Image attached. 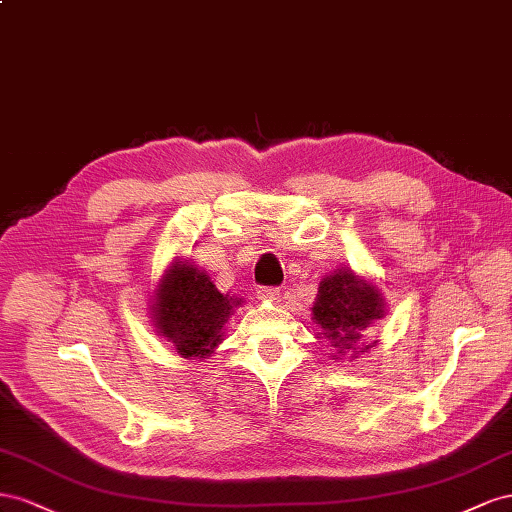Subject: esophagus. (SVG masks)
<instances>
[{"label": "esophagus", "mask_w": 512, "mask_h": 512, "mask_svg": "<svg viewBox=\"0 0 512 512\" xmlns=\"http://www.w3.org/2000/svg\"><path fill=\"white\" fill-rule=\"evenodd\" d=\"M257 298L264 300V302H270V304H276L281 298V291L276 287H259L257 289Z\"/></svg>", "instance_id": "esophagus-1"}]
</instances>
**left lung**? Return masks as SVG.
<instances>
[{
    "mask_svg": "<svg viewBox=\"0 0 512 512\" xmlns=\"http://www.w3.org/2000/svg\"><path fill=\"white\" fill-rule=\"evenodd\" d=\"M386 317V300L367 276L341 266L319 281L317 298L313 302L315 339H326L334 347L332 360H349L369 354L379 341H364L377 319Z\"/></svg>",
    "mask_w": 512,
    "mask_h": 512,
    "instance_id": "left-lung-1",
    "label": "left lung"
}]
</instances>
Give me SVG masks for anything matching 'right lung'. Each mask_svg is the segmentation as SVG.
Masks as SVG:
<instances>
[{"instance_id":"right-lung-1","label":"right lung","mask_w":512,"mask_h":512,"mask_svg":"<svg viewBox=\"0 0 512 512\" xmlns=\"http://www.w3.org/2000/svg\"><path fill=\"white\" fill-rule=\"evenodd\" d=\"M242 302L221 294L195 261L175 257L154 289L152 326L182 358L203 360L225 341L227 321Z\"/></svg>"}]
</instances>
